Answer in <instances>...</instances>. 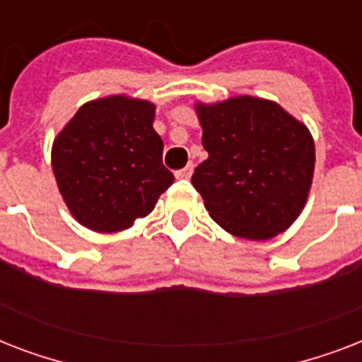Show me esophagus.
Returning a JSON list of instances; mask_svg holds the SVG:
<instances>
[{
	"instance_id": "34e87169",
	"label": "esophagus",
	"mask_w": 362,
	"mask_h": 362,
	"mask_svg": "<svg viewBox=\"0 0 362 362\" xmlns=\"http://www.w3.org/2000/svg\"><path fill=\"white\" fill-rule=\"evenodd\" d=\"M192 173H193V165L187 163L184 169L176 170V178H186V180H187V178L192 176Z\"/></svg>"
}]
</instances>
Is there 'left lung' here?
Listing matches in <instances>:
<instances>
[{
	"label": "left lung",
	"mask_w": 362,
	"mask_h": 362,
	"mask_svg": "<svg viewBox=\"0 0 362 362\" xmlns=\"http://www.w3.org/2000/svg\"><path fill=\"white\" fill-rule=\"evenodd\" d=\"M209 158L192 176L210 218L227 233L269 240L303 212L314 178L308 127L267 99L195 107Z\"/></svg>",
	"instance_id": "left-lung-1"
}]
</instances>
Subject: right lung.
Returning a JSON list of instances; mask_svg holds the SVG:
<instances>
[{
    "label": "right lung",
    "mask_w": 362,
    "mask_h": 362,
    "mask_svg": "<svg viewBox=\"0 0 362 362\" xmlns=\"http://www.w3.org/2000/svg\"><path fill=\"white\" fill-rule=\"evenodd\" d=\"M153 115L150 101L110 95L82 105L59 131L52 170L78 223L98 233L129 229L173 184Z\"/></svg>",
    "instance_id": "add662e5"
}]
</instances>
